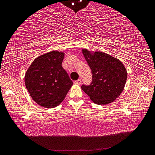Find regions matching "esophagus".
I'll list each match as a JSON object with an SVG mask.
<instances>
[{"label":"esophagus","instance_id":"1","mask_svg":"<svg viewBox=\"0 0 155 155\" xmlns=\"http://www.w3.org/2000/svg\"><path fill=\"white\" fill-rule=\"evenodd\" d=\"M76 83L78 85L81 84V79H78L77 81H76Z\"/></svg>","mask_w":155,"mask_h":155}]
</instances>
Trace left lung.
Listing matches in <instances>:
<instances>
[{
    "mask_svg": "<svg viewBox=\"0 0 155 155\" xmlns=\"http://www.w3.org/2000/svg\"><path fill=\"white\" fill-rule=\"evenodd\" d=\"M83 54L92 70V81L81 89L96 104H110L121 94L127 73L120 60L103 51L91 52L82 49Z\"/></svg>",
    "mask_w": 155,
    "mask_h": 155,
    "instance_id": "1",
    "label": "left lung"
}]
</instances>
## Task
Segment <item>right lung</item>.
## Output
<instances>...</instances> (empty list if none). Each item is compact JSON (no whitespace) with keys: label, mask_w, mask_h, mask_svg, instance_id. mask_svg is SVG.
<instances>
[{"label":"right lung","mask_w":155,"mask_h":155,"mask_svg":"<svg viewBox=\"0 0 155 155\" xmlns=\"http://www.w3.org/2000/svg\"><path fill=\"white\" fill-rule=\"evenodd\" d=\"M65 53L53 50L38 56L25 74L29 94L41 106L52 108L64 100L72 87V80L62 67Z\"/></svg>","instance_id":"obj_1"}]
</instances>
